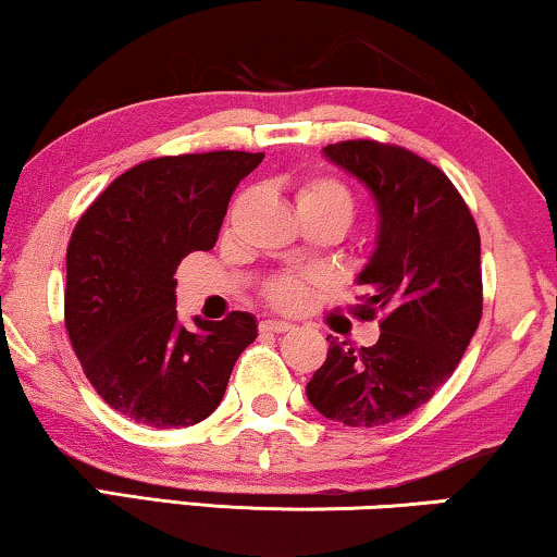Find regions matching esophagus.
<instances>
[{
	"mask_svg": "<svg viewBox=\"0 0 557 557\" xmlns=\"http://www.w3.org/2000/svg\"><path fill=\"white\" fill-rule=\"evenodd\" d=\"M261 330L263 332H292L294 324L292 322H284V319H263Z\"/></svg>",
	"mask_w": 557,
	"mask_h": 557,
	"instance_id": "obj_1",
	"label": "esophagus"
}]
</instances>
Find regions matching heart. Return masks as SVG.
Segmentation results:
<instances>
[{
    "label": "heart",
    "instance_id": "b5f03b06",
    "mask_svg": "<svg viewBox=\"0 0 557 557\" xmlns=\"http://www.w3.org/2000/svg\"><path fill=\"white\" fill-rule=\"evenodd\" d=\"M296 202H299V208H319L337 212L339 218H345V223L352 220L355 212V200L352 195H349V189L342 185L339 180L332 177H319L307 182V185L299 189V195H296ZM269 299L281 309H299L304 307V301L309 299V284L304 278L284 276L273 281L269 286Z\"/></svg>",
    "mask_w": 557,
    "mask_h": 557
}]
</instances>
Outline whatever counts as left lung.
Here are the masks:
<instances>
[{"label":"left lung","instance_id":"1","mask_svg":"<svg viewBox=\"0 0 557 557\" xmlns=\"http://www.w3.org/2000/svg\"><path fill=\"white\" fill-rule=\"evenodd\" d=\"M324 157L370 189L375 248L357 273V317L383 314L372 347L330 342L307 398L330 421L375 429L413 413L451 377L482 319V240L474 218L438 166L368 139Z\"/></svg>","mask_w":557,"mask_h":557}]
</instances>
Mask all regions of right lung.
I'll use <instances>...</instances> for the list:
<instances>
[{"label": "right lung", "instance_id": "obj_1", "mask_svg": "<svg viewBox=\"0 0 557 557\" xmlns=\"http://www.w3.org/2000/svg\"><path fill=\"white\" fill-rule=\"evenodd\" d=\"M263 154L159 157L121 174L83 212L65 256V326L83 372L121 416L185 429L223 400L256 317H177L180 261L215 246L227 202Z\"/></svg>", "mask_w": 557, "mask_h": 557}]
</instances>
